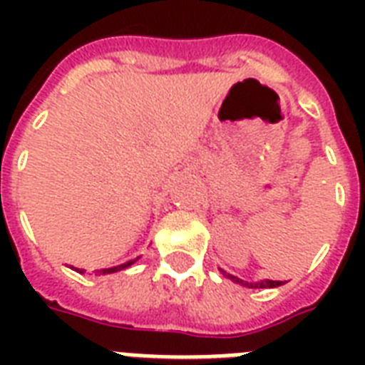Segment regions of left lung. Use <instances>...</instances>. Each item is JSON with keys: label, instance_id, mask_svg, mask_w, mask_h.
<instances>
[{"label": "left lung", "instance_id": "left-lung-1", "mask_svg": "<svg viewBox=\"0 0 365 365\" xmlns=\"http://www.w3.org/2000/svg\"><path fill=\"white\" fill-rule=\"evenodd\" d=\"M223 274L227 278H231V280H235V282H239V284H244V286H248V288H277V286H280V284L284 282H278V280H261V282L257 284H248V282H244V280H240V278L233 277V274H229V272L222 271Z\"/></svg>", "mask_w": 365, "mask_h": 365}]
</instances>
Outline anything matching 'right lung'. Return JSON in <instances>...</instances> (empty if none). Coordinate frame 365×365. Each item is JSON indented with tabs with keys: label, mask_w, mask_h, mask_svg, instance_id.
I'll return each instance as SVG.
<instances>
[{
	"label": "right lung",
	"mask_w": 365,
	"mask_h": 365,
	"mask_svg": "<svg viewBox=\"0 0 365 365\" xmlns=\"http://www.w3.org/2000/svg\"><path fill=\"white\" fill-rule=\"evenodd\" d=\"M136 261V259H134ZM134 261H128V263H123V265H119V267H111V269H102V271H100V274H106V272H115V271H123V269H126V267H130L132 263H134ZM77 271L79 272H83V269H77Z\"/></svg>",
	"instance_id": "obj_1"
}]
</instances>
